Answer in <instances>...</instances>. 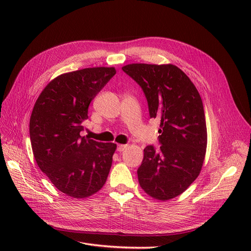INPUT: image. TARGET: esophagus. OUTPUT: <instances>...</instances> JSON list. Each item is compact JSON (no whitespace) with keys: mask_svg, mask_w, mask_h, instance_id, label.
Wrapping results in <instances>:
<instances>
[{"mask_svg":"<svg viewBox=\"0 0 251 251\" xmlns=\"http://www.w3.org/2000/svg\"><path fill=\"white\" fill-rule=\"evenodd\" d=\"M126 148H127L126 144H119L118 148H117V151H123Z\"/></svg>","mask_w":251,"mask_h":251,"instance_id":"obj_1","label":"esophagus"}]
</instances>
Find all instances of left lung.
I'll use <instances>...</instances> for the list:
<instances>
[{
	"mask_svg": "<svg viewBox=\"0 0 251 251\" xmlns=\"http://www.w3.org/2000/svg\"><path fill=\"white\" fill-rule=\"evenodd\" d=\"M122 69L141 86L151 118L161 119L162 146L143 150L139 185L154 200H172L191 185L203 165L207 132L200 92L173 64L133 63Z\"/></svg>",
	"mask_w": 251,
	"mask_h": 251,
	"instance_id": "obj_1",
	"label": "left lung"
}]
</instances>
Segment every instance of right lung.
I'll use <instances>...</instances> for the list:
<instances>
[{"label":"right lung","mask_w":251,"mask_h":251,"mask_svg":"<svg viewBox=\"0 0 251 251\" xmlns=\"http://www.w3.org/2000/svg\"><path fill=\"white\" fill-rule=\"evenodd\" d=\"M116 74L114 67L64 73L44 88L30 116L37 166L61 192L85 199L107 181L117 144L81 136L90 101Z\"/></svg>","instance_id":"right-lung-1"}]
</instances>
